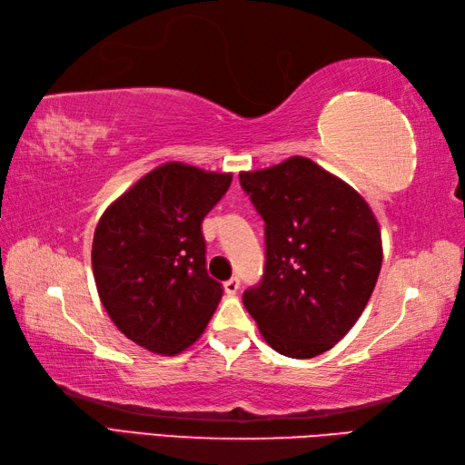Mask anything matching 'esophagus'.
<instances>
[{"mask_svg": "<svg viewBox=\"0 0 465 465\" xmlns=\"http://www.w3.org/2000/svg\"><path fill=\"white\" fill-rule=\"evenodd\" d=\"M223 288H225V292L227 294H238V290H240V280L238 278H230L223 284Z\"/></svg>", "mask_w": 465, "mask_h": 465, "instance_id": "34e87169", "label": "esophagus"}]
</instances>
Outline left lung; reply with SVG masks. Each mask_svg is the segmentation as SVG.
<instances>
[{"instance_id": "8db88e82", "label": "left lung", "mask_w": 465, "mask_h": 465, "mask_svg": "<svg viewBox=\"0 0 465 465\" xmlns=\"http://www.w3.org/2000/svg\"><path fill=\"white\" fill-rule=\"evenodd\" d=\"M266 223V268L243 306L276 352L312 359L332 349L365 311L383 245L369 203L306 157L242 171Z\"/></svg>"}]
</instances>
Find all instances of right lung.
I'll return each mask as SVG.
<instances>
[{"instance_id":"right-lung-1","label":"right lung","mask_w":465,"mask_h":465,"mask_svg":"<svg viewBox=\"0 0 465 465\" xmlns=\"http://www.w3.org/2000/svg\"><path fill=\"white\" fill-rule=\"evenodd\" d=\"M232 173L165 163L108 205L93 240L100 302L126 339L157 354L191 347L223 288L207 274L203 217Z\"/></svg>"}]
</instances>
